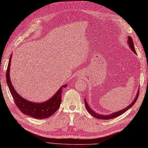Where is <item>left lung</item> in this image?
<instances>
[{"label": "left lung", "instance_id": "8db88e82", "mask_svg": "<svg viewBox=\"0 0 148 148\" xmlns=\"http://www.w3.org/2000/svg\"><path fill=\"white\" fill-rule=\"evenodd\" d=\"M127 43L128 44V46L130 48L131 50L135 53V54H136V51H135V47H134V44H133V40L132 39V38L130 36H128V40H127ZM139 96V89L138 91H137V93L136 95V96L134 98V99L133 101V102H132V103H130V104L129 106H128L127 107H125V109H123L122 110H119L117 112H115L112 113V114H109V115H101V114H99L98 113H96L95 112V111H93L92 110L91 108H90L89 107L88 102L86 100V99H84V104H85V107H86V110H88V112L91 115H92L94 117H95L96 119H102V120H109V119H114L115 117H119V116H120V115L123 114L124 112H125L127 111L129 109H130L131 107L135 104V103L136 102L138 97Z\"/></svg>", "mask_w": 148, "mask_h": 148}]
</instances>
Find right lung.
Wrapping results in <instances>:
<instances>
[{
  "instance_id": "1",
  "label": "right lung",
  "mask_w": 148,
  "mask_h": 148,
  "mask_svg": "<svg viewBox=\"0 0 148 148\" xmlns=\"http://www.w3.org/2000/svg\"><path fill=\"white\" fill-rule=\"evenodd\" d=\"M12 57L11 55L6 73V80L8 87L10 89L11 95L14 99L16 106L22 113L25 115H29V117L38 119H47L51 117L59 109L61 99L62 89L66 87L68 84H64L59 88V90L56 92L51 99L42 102H34L25 99L21 97L18 93L16 91V89L13 87L11 82L10 70V63Z\"/></svg>"
}]
</instances>
